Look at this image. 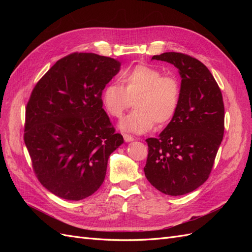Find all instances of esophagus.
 Here are the masks:
<instances>
[{"label": "esophagus", "mask_w": 252, "mask_h": 252, "mask_svg": "<svg viewBox=\"0 0 252 252\" xmlns=\"http://www.w3.org/2000/svg\"><path fill=\"white\" fill-rule=\"evenodd\" d=\"M123 136H124V140H125V142H131V141H133V140H134L133 136L129 135V134H124Z\"/></svg>", "instance_id": "34e87169"}]
</instances>
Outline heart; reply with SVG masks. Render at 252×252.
Instances as JSON below:
<instances>
[{
	"label": "heart",
	"mask_w": 252,
	"mask_h": 252,
	"mask_svg": "<svg viewBox=\"0 0 252 252\" xmlns=\"http://www.w3.org/2000/svg\"><path fill=\"white\" fill-rule=\"evenodd\" d=\"M121 85L111 82L102 91V103L110 117L120 119L132 106L135 109L122 121L121 128L144 133L156 126L168 124L177 113L181 86L173 75H163L156 67L139 64L125 72Z\"/></svg>",
	"instance_id": "1"
}]
</instances>
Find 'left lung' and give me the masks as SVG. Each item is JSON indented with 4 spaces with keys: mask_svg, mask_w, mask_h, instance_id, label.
I'll return each mask as SVG.
<instances>
[{
    "mask_svg": "<svg viewBox=\"0 0 252 252\" xmlns=\"http://www.w3.org/2000/svg\"><path fill=\"white\" fill-rule=\"evenodd\" d=\"M152 60L178 68L181 97L177 113L158 138L146 140L148 156L144 172L161 192L183 195L209 178L224 135L223 96L208 68L195 58L165 52Z\"/></svg>",
    "mask_w": 252,
    "mask_h": 252,
    "instance_id": "1",
    "label": "left lung"
}]
</instances>
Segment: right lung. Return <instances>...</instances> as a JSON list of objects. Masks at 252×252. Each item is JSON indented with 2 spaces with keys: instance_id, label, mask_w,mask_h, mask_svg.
Instances as JSON below:
<instances>
[{
  "instance_id": "obj_1",
  "label": "right lung",
  "mask_w": 252,
  "mask_h": 252,
  "mask_svg": "<svg viewBox=\"0 0 252 252\" xmlns=\"http://www.w3.org/2000/svg\"><path fill=\"white\" fill-rule=\"evenodd\" d=\"M119 61L73 52L36 83L25 112L24 142L35 177L50 192L70 201L103 184L108 158L124 142L103 109L102 91Z\"/></svg>"
}]
</instances>
